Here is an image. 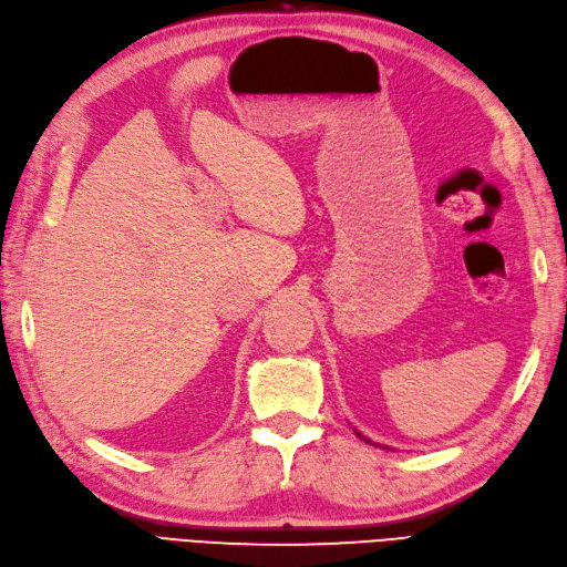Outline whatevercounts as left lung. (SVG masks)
Wrapping results in <instances>:
<instances>
[{"label": "left lung", "instance_id": "obj_1", "mask_svg": "<svg viewBox=\"0 0 567 567\" xmlns=\"http://www.w3.org/2000/svg\"><path fill=\"white\" fill-rule=\"evenodd\" d=\"M357 435H359V439H364V435H361V433H359V431H357ZM364 441H367V443H371V441H369V439H364Z\"/></svg>", "mask_w": 567, "mask_h": 567}]
</instances>
